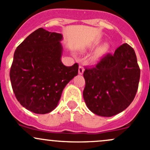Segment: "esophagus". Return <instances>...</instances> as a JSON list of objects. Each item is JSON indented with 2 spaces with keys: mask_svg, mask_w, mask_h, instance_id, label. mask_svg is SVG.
Here are the masks:
<instances>
[{
  "mask_svg": "<svg viewBox=\"0 0 150 150\" xmlns=\"http://www.w3.org/2000/svg\"><path fill=\"white\" fill-rule=\"evenodd\" d=\"M84 71V66H83L82 64H80L79 67V74H83Z\"/></svg>",
  "mask_w": 150,
  "mask_h": 150,
  "instance_id": "esophagus-1",
  "label": "esophagus"
}]
</instances>
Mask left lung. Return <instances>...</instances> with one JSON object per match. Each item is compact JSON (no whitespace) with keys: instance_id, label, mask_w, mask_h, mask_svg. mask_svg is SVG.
Masks as SVG:
<instances>
[{"instance_id":"8db88e82","label":"left lung","mask_w":150,"mask_h":150,"mask_svg":"<svg viewBox=\"0 0 150 150\" xmlns=\"http://www.w3.org/2000/svg\"><path fill=\"white\" fill-rule=\"evenodd\" d=\"M83 97L88 108L110 117L129 107L138 89L140 69L134 50L127 43L108 53L94 67H84Z\"/></svg>"}]
</instances>
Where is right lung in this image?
Here are the masks:
<instances>
[{"label":"right lung","mask_w":150,"mask_h":150,"mask_svg":"<svg viewBox=\"0 0 150 150\" xmlns=\"http://www.w3.org/2000/svg\"><path fill=\"white\" fill-rule=\"evenodd\" d=\"M62 35L39 28L16 47L10 69L12 89L20 104L38 114L55 108L65 86L78 74L79 64L61 61Z\"/></svg>","instance_id":"right-lung-1"}]
</instances>
